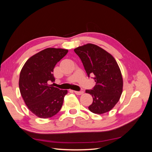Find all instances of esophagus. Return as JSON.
Wrapping results in <instances>:
<instances>
[{"mask_svg": "<svg viewBox=\"0 0 152 152\" xmlns=\"http://www.w3.org/2000/svg\"><path fill=\"white\" fill-rule=\"evenodd\" d=\"M74 93L77 94V95H81L84 93L83 91H74Z\"/></svg>", "mask_w": 152, "mask_h": 152, "instance_id": "obj_1", "label": "esophagus"}]
</instances>
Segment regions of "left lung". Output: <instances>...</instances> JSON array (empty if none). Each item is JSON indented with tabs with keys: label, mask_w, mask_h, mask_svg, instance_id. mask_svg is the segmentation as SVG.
Listing matches in <instances>:
<instances>
[{
	"label": "left lung",
	"mask_w": 152,
	"mask_h": 152,
	"mask_svg": "<svg viewBox=\"0 0 152 152\" xmlns=\"http://www.w3.org/2000/svg\"><path fill=\"white\" fill-rule=\"evenodd\" d=\"M89 77L93 75L96 85L86 90L93 102L88 107L94 113L102 114L111 110L122 93L123 80L117 61L111 54L94 44H87L74 49Z\"/></svg>",
	"instance_id": "obj_1"
}]
</instances>
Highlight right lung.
I'll use <instances>...</instances> for the list:
<instances>
[{"label":"right lung","instance_id":"1","mask_svg":"<svg viewBox=\"0 0 152 152\" xmlns=\"http://www.w3.org/2000/svg\"><path fill=\"white\" fill-rule=\"evenodd\" d=\"M67 49L47 48L30 58L23 66L19 80L23 99L30 111L42 118L55 115L62 107L67 90L53 85V70L65 56Z\"/></svg>","mask_w":152,"mask_h":152}]
</instances>
